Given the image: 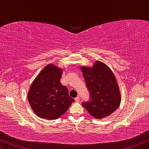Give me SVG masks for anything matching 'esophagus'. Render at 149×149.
<instances>
[{
  "label": "esophagus",
  "mask_w": 149,
  "mask_h": 149,
  "mask_svg": "<svg viewBox=\"0 0 149 149\" xmlns=\"http://www.w3.org/2000/svg\"><path fill=\"white\" fill-rule=\"evenodd\" d=\"M79 100H80L79 97H77L75 98V101H76V102H79Z\"/></svg>",
  "instance_id": "34e87169"
}]
</instances>
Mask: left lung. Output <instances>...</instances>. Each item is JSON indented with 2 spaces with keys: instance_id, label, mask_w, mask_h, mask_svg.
Wrapping results in <instances>:
<instances>
[{
  "instance_id": "left-lung-1",
  "label": "left lung",
  "mask_w": 149,
  "mask_h": 149,
  "mask_svg": "<svg viewBox=\"0 0 149 149\" xmlns=\"http://www.w3.org/2000/svg\"><path fill=\"white\" fill-rule=\"evenodd\" d=\"M90 100L82 104L89 114L98 119L108 116L120 106L121 97L116 78L108 66L96 61L92 67H81Z\"/></svg>"
}]
</instances>
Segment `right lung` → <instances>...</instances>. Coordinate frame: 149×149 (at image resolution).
<instances>
[{
	"label": "right lung",
	"mask_w": 149,
	"mask_h": 149,
	"mask_svg": "<svg viewBox=\"0 0 149 149\" xmlns=\"http://www.w3.org/2000/svg\"><path fill=\"white\" fill-rule=\"evenodd\" d=\"M63 70L49 64L35 78L30 86L28 100L40 118L54 120L65 113L74 99L61 83Z\"/></svg>",
	"instance_id": "right-lung-1"
}]
</instances>
